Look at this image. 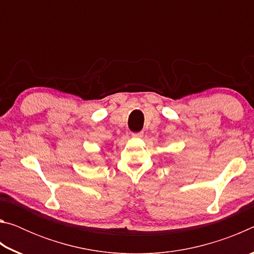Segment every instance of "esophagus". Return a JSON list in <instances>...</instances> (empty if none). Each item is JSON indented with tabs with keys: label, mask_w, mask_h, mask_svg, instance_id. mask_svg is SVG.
<instances>
[{
	"label": "esophagus",
	"mask_w": 254,
	"mask_h": 254,
	"mask_svg": "<svg viewBox=\"0 0 254 254\" xmlns=\"http://www.w3.org/2000/svg\"><path fill=\"white\" fill-rule=\"evenodd\" d=\"M143 136V132H135V133H132V137H134V139H141V137Z\"/></svg>",
	"instance_id": "34e87169"
}]
</instances>
